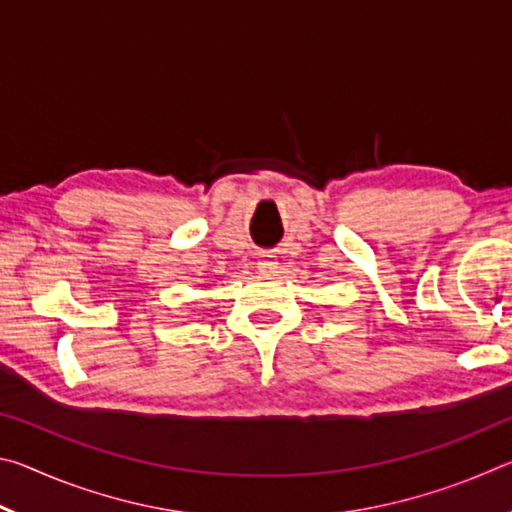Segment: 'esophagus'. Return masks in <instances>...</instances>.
Returning <instances> with one entry per match:
<instances>
[{
  "label": "esophagus",
  "mask_w": 512,
  "mask_h": 512,
  "mask_svg": "<svg viewBox=\"0 0 512 512\" xmlns=\"http://www.w3.org/2000/svg\"><path fill=\"white\" fill-rule=\"evenodd\" d=\"M257 268L266 275H271L277 271V257L271 253H259L257 257Z\"/></svg>",
  "instance_id": "obj_1"
}]
</instances>
